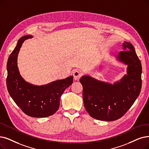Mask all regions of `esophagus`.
Listing matches in <instances>:
<instances>
[{"label": "esophagus", "instance_id": "1", "mask_svg": "<svg viewBox=\"0 0 149 149\" xmlns=\"http://www.w3.org/2000/svg\"><path fill=\"white\" fill-rule=\"evenodd\" d=\"M73 78H74V79L76 80V81H78L80 78L81 77V73L78 70H75L73 71Z\"/></svg>", "mask_w": 149, "mask_h": 149}]
</instances>
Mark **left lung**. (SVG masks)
Here are the masks:
<instances>
[{
    "mask_svg": "<svg viewBox=\"0 0 149 149\" xmlns=\"http://www.w3.org/2000/svg\"><path fill=\"white\" fill-rule=\"evenodd\" d=\"M123 51L117 58L128 65L127 74L114 84L83 76L79 81L83 87L84 107L92 117L113 121L121 118L138 97L142 86V66L133 45L123 43Z\"/></svg>",
    "mask_w": 149,
    "mask_h": 149,
    "instance_id": "8db88e82",
    "label": "left lung"
}]
</instances>
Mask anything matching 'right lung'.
<instances>
[{
  "mask_svg": "<svg viewBox=\"0 0 149 149\" xmlns=\"http://www.w3.org/2000/svg\"><path fill=\"white\" fill-rule=\"evenodd\" d=\"M31 38L30 35L21 38L10 55L7 65V86L11 97L26 114L33 117H46L58 110L61 96L72 84L73 77L71 76L41 86L24 80L17 68V57L24 41Z\"/></svg>",
  "mask_w": 149,
  "mask_h": 149,
  "instance_id": "obj_1",
  "label": "right lung"
}]
</instances>
